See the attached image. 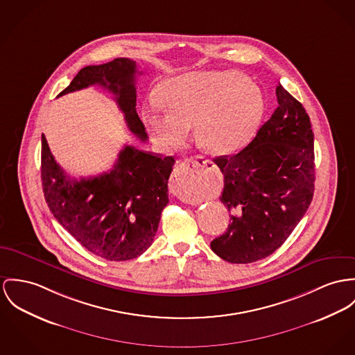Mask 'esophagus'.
<instances>
[{
    "instance_id": "34e87169",
    "label": "esophagus",
    "mask_w": 355,
    "mask_h": 355,
    "mask_svg": "<svg viewBox=\"0 0 355 355\" xmlns=\"http://www.w3.org/2000/svg\"><path fill=\"white\" fill-rule=\"evenodd\" d=\"M212 166L214 164L209 159L202 157L189 158L185 162L178 164L170 180V191L177 197H185L187 189L200 182L202 180L204 171Z\"/></svg>"
}]
</instances>
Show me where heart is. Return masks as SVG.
Segmentation results:
<instances>
[{"instance_id":"heart-1","label":"heart","mask_w":355,"mask_h":355,"mask_svg":"<svg viewBox=\"0 0 355 355\" xmlns=\"http://www.w3.org/2000/svg\"><path fill=\"white\" fill-rule=\"evenodd\" d=\"M164 105L154 101L143 119L164 148L180 147L194 127L197 143L225 155L241 148L263 113L259 89L235 71H196L166 82Z\"/></svg>"}]
</instances>
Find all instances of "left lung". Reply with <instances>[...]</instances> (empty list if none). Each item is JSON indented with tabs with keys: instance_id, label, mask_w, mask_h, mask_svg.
Masks as SVG:
<instances>
[{
	"instance_id": "left-lung-1",
	"label": "left lung",
	"mask_w": 355,
	"mask_h": 355,
	"mask_svg": "<svg viewBox=\"0 0 355 355\" xmlns=\"http://www.w3.org/2000/svg\"><path fill=\"white\" fill-rule=\"evenodd\" d=\"M278 107L241 153L218 157L227 231L211 242L220 258L251 263L273 254L311 205L315 191L313 132L308 113L281 85Z\"/></svg>"
}]
</instances>
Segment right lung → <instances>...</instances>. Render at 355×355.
<instances>
[{
	"instance_id": "obj_1",
	"label": "right lung",
	"mask_w": 355,
	"mask_h": 355,
	"mask_svg": "<svg viewBox=\"0 0 355 355\" xmlns=\"http://www.w3.org/2000/svg\"><path fill=\"white\" fill-rule=\"evenodd\" d=\"M137 62L128 58L86 66L59 96L90 85L108 89L128 130L146 141L137 113ZM174 162L173 157L159 158L127 144L110 171L76 180L56 164L42 135V185L50 211L80 245L107 261L134 259L154 242L168 204L167 181Z\"/></svg>"
}]
</instances>
